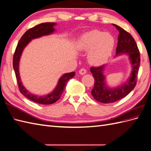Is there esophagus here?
Returning <instances> with one entry per match:
<instances>
[{
    "label": "esophagus",
    "mask_w": 151,
    "mask_h": 151,
    "mask_svg": "<svg viewBox=\"0 0 151 151\" xmlns=\"http://www.w3.org/2000/svg\"><path fill=\"white\" fill-rule=\"evenodd\" d=\"M86 73H87L86 69H83V68H82L81 69H80V71H79L80 75H83L86 74Z\"/></svg>",
    "instance_id": "esophagus-1"
}]
</instances>
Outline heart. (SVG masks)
<instances>
[{"label":"heart","mask_w":151,"mask_h":151,"mask_svg":"<svg viewBox=\"0 0 151 151\" xmlns=\"http://www.w3.org/2000/svg\"><path fill=\"white\" fill-rule=\"evenodd\" d=\"M114 46V39L113 36L98 30L83 35L78 42L80 50L90 51L89 62L95 65L103 64L108 60L113 52Z\"/></svg>","instance_id":"obj_1"}]
</instances>
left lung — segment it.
Masks as SVG:
<instances>
[{"label": "left lung", "instance_id": "left-lung-1", "mask_svg": "<svg viewBox=\"0 0 151 151\" xmlns=\"http://www.w3.org/2000/svg\"><path fill=\"white\" fill-rule=\"evenodd\" d=\"M113 26L119 31L116 57L122 54L128 55L132 64V70L127 81L115 88L109 87L104 75L106 65L99 67H91L90 71L94 78V85L91 91L93 98L96 101L104 104L113 103L126 96L136 86L137 75L140 65L139 51L134 38L131 35L116 24Z\"/></svg>", "mask_w": 151, "mask_h": 151}]
</instances>
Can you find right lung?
<instances>
[{
  "mask_svg": "<svg viewBox=\"0 0 151 151\" xmlns=\"http://www.w3.org/2000/svg\"><path fill=\"white\" fill-rule=\"evenodd\" d=\"M55 25H56V23L55 22L42 23L28 29L21 37L18 44H17L13 59V69L15 73L20 93L24 94V96H26L28 99L34 101V102L43 105L53 104L58 100L62 96L63 92H64L66 84L68 83L69 80L75 76V73L71 72L63 75L59 79L57 87L50 94H48L45 96H39L34 94H31L22 85L19 75V61L24 49L28 43L34 38L48 35L53 33L55 31V28L53 27Z\"/></svg>",
  "mask_w": 151,
  "mask_h": 151,
  "instance_id": "add662e5",
  "label": "right lung"
}]
</instances>
